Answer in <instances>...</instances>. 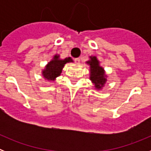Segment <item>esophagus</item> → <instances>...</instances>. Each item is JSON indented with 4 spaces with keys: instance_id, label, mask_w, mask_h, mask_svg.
<instances>
[{
    "instance_id": "34e87169",
    "label": "esophagus",
    "mask_w": 151,
    "mask_h": 151,
    "mask_svg": "<svg viewBox=\"0 0 151 151\" xmlns=\"http://www.w3.org/2000/svg\"><path fill=\"white\" fill-rule=\"evenodd\" d=\"M75 63H77V64H79V63H80L79 58H76V59H75Z\"/></svg>"
}]
</instances>
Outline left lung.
Returning <instances> with one entry per match:
<instances>
[{
  "mask_svg": "<svg viewBox=\"0 0 151 151\" xmlns=\"http://www.w3.org/2000/svg\"><path fill=\"white\" fill-rule=\"evenodd\" d=\"M90 60L86 63L90 66V80L94 85V88L101 90L104 86L107 81V76L105 73L104 69L100 66V62L95 56L89 57Z\"/></svg>",
  "mask_w": 151,
  "mask_h": 151,
  "instance_id": "left-lung-1",
  "label": "left lung"
}]
</instances>
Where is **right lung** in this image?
Segmentation results:
<instances>
[{
	"mask_svg": "<svg viewBox=\"0 0 151 151\" xmlns=\"http://www.w3.org/2000/svg\"><path fill=\"white\" fill-rule=\"evenodd\" d=\"M73 62L71 57H66L62 60L59 54H55L53 59L47 63L45 69L42 70V76L47 81H55L62 73L63 68L67 63Z\"/></svg>",
	"mask_w": 151,
	"mask_h": 151,
	"instance_id": "1",
	"label": "right lung"
}]
</instances>
